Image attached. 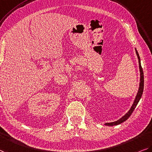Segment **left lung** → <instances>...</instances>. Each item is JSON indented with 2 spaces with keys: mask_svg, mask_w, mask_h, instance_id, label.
<instances>
[{
  "mask_svg": "<svg viewBox=\"0 0 152 152\" xmlns=\"http://www.w3.org/2000/svg\"><path fill=\"white\" fill-rule=\"evenodd\" d=\"M135 50H136V53H137V57H138V59H139V71H140V83H139V88L138 92H137V94L136 96V97H135L134 102H133L131 108H130V110L128 111L127 113L122 117V118H121L120 120H117V121H115V122H113L105 123V124H104V125H106V126H116V125L120 124H122V122H125L126 120H127L128 118H129V117L131 115V114L132 113L133 111L134 110L135 107H137V104H138V102L139 101V100L141 99V98L142 96V94H143V88H144L143 71V69H142V67H141V60H140V57H139L138 52H137L136 49H135Z\"/></svg>",
  "mask_w": 152,
  "mask_h": 152,
  "instance_id": "1",
  "label": "left lung"
}]
</instances>
